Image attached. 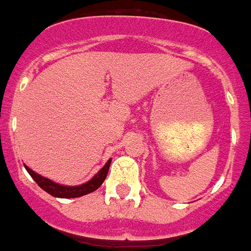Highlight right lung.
I'll list each match as a JSON object with an SVG mask.
<instances>
[{"mask_svg": "<svg viewBox=\"0 0 251 251\" xmlns=\"http://www.w3.org/2000/svg\"><path fill=\"white\" fill-rule=\"evenodd\" d=\"M110 164H111V160H109L107 163L104 164L103 168L100 169L98 174L95 175L90 181H87V183H84V184H80V185H74V187L57 184V183H55V181L47 179V177H43L41 175L33 172V171H32L30 168H28L26 165H24V167L25 169L28 171V174L32 176V179L35 180L36 183L39 184V187L44 189L46 192H48V194L52 195V196H55V198H64V199H70V198H79V196H83V195L91 194V192H94L95 189H98L99 187L102 185V183L104 181V179H106V176H107Z\"/></svg>", "mask_w": 251, "mask_h": 251, "instance_id": "obj_1", "label": "right lung"}]
</instances>
